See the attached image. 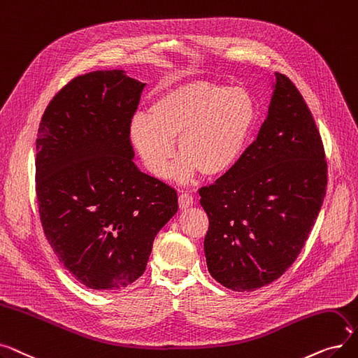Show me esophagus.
<instances>
[{"mask_svg":"<svg viewBox=\"0 0 358 358\" xmlns=\"http://www.w3.org/2000/svg\"><path fill=\"white\" fill-rule=\"evenodd\" d=\"M194 203V198L189 194H180L179 195V208L180 210H188L189 207H192Z\"/></svg>","mask_w":358,"mask_h":358,"instance_id":"esophagus-1","label":"esophagus"}]
</instances>
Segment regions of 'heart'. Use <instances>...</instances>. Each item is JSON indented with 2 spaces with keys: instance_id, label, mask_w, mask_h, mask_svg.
Returning a JSON list of instances; mask_svg holds the SVG:
<instances>
[{
  "instance_id": "heart-1",
  "label": "heart",
  "mask_w": 358,
  "mask_h": 358,
  "mask_svg": "<svg viewBox=\"0 0 358 358\" xmlns=\"http://www.w3.org/2000/svg\"><path fill=\"white\" fill-rule=\"evenodd\" d=\"M257 103L242 87L213 81H186L159 93L148 115H134L128 135L145 169L156 178L170 170L175 180L186 182L199 172L223 176L239 163L257 122Z\"/></svg>"
}]
</instances>
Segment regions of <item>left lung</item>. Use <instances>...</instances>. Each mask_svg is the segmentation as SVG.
<instances>
[{
    "instance_id": "1",
    "label": "left lung",
    "mask_w": 358,
    "mask_h": 358,
    "mask_svg": "<svg viewBox=\"0 0 358 358\" xmlns=\"http://www.w3.org/2000/svg\"><path fill=\"white\" fill-rule=\"evenodd\" d=\"M258 137L230 172L199 189L210 227L203 241L211 277L253 292L292 266L327 194L320 134L300 92L275 73Z\"/></svg>"
}]
</instances>
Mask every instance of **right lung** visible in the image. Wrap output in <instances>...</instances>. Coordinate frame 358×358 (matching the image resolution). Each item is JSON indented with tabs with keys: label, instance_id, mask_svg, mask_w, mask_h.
I'll return each mask as SVG.
<instances>
[{
	"label": "right lung",
	"instance_id": "1",
	"mask_svg": "<svg viewBox=\"0 0 358 358\" xmlns=\"http://www.w3.org/2000/svg\"><path fill=\"white\" fill-rule=\"evenodd\" d=\"M145 83L124 70L80 76L50 100L36 140V196L59 262L93 290L140 278L176 191L135 166L128 128Z\"/></svg>",
	"mask_w": 358,
	"mask_h": 358
}]
</instances>
